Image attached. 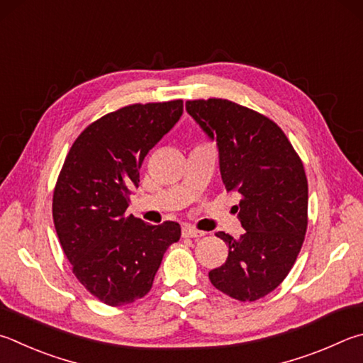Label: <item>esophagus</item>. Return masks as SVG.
<instances>
[{"label": "esophagus", "instance_id": "obj_1", "mask_svg": "<svg viewBox=\"0 0 363 363\" xmlns=\"http://www.w3.org/2000/svg\"><path fill=\"white\" fill-rule=\"evenodd\" d=\"M203 235H204V232H200V230H196L195 227H190V225L182 227L184 238H200V236H203Z\"/></svg>", "mask_w": 363, "mask_h": 363}]
</instances>
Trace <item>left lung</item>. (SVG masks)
I'll return each instance as SVG.
<instances>
[{"label": "left lung", "instance_id": "left-lung-1", "mask_svg": "<svg viewBox=\"0 0 363 363\" xmlns=\"http://www.w3.org/2000/svg\"><path fill=\"white\" fill-rule=\"evenodd\" d=\"M186 109L217 141L222 181L240 196L233 208L246 230L240 240L216 233L228 257L209 281L235 300L255 301L286 279L305 241V167L278 123L254 109L223 98L189 100Z\"/></svg>", "mask_w": 363, "mask_h": 363}]
</instances>
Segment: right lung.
Masks as SVG:
<instances>
[{
	"label": "right lung",
	"instance_id": "1",
	"mask_svg": "<svg viewBox=\"0 0 363 363\" xmlns=\"http://www.w3.org/2000/svg\"><path fill=\"white\" fill-rule=\"evenodd\" d=\"M182 100L136 103L91 122L72 143L52 216L77 281L109 306L143 298L181 225H149L127 214L144 157L174 127Z\"/></svg>",
	"mask_w": 363,
	"mask_h": 363
}]
</instances>
